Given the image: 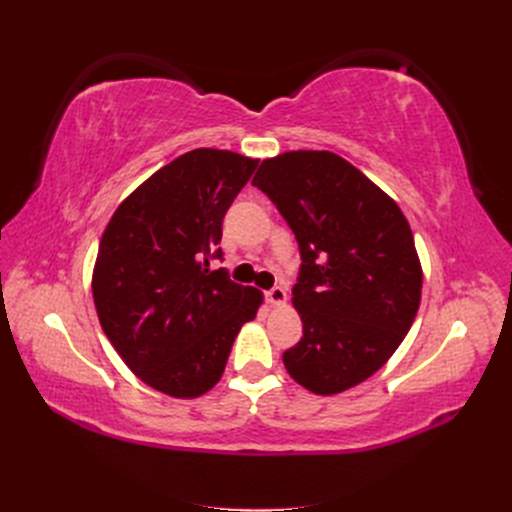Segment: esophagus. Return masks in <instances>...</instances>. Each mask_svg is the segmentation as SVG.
Here are the masks:
<instances>
[{
	"label": "esophagus",
	"mask_w": 512,
	"mask_h": 512,
	"mask_svg": "<svg viewBox=\"0 0 512 512\" xmlns=\"http://www.w3.org/2000/svg\"><path fill=\"white\" fill-rule=\"evenodd\" d=\"M267 301L271 305H282L286 301V288L282 286H273L271 290H267Z\"/></svg>",
	"instance_id": "esophagus-1"
}]
</instances>
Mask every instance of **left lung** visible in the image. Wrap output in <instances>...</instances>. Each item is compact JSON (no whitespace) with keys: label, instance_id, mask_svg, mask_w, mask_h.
Returning a JSON list of instances; mask_svg holds the SVG:
<instances>
[{"label":"left lung","instance_id":"1","mask_svg":"<svg viewBox=\"0 0 512 512\" xmlns=\"http://www.w3.org/2000/svg\"><path fill=\"white\" fill-rule=\"evenodd\" d=\"M252 185L282 213L301 252L292 303L303 337L284 365L312 393H342L376 374L412 327L423 271L410 224L331 151L265 160Z\"/></svg>","mask_w":512,"mask_h":512}]
</instances>
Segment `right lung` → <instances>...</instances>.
Instances as JSON below:
<instances>
[{
    "mask_svg": "<svg viewBox=\"0 0 512 512\" xmlns=\"http://www.w3.org/2000/svg\"><path fill=\"white\" fill-rule=\"evenodd\" d=\"M258 160L194 149L151 175L108 222L94 269L106 337L134 374L173 397L207 393L262 294L235 284L222 260V222Z\"/></svg>",
    "mask_w": 512,
    "mask_h": 512,
    "instance_id": "add662e5",
    "label": "right lung"
}]
</instances>
